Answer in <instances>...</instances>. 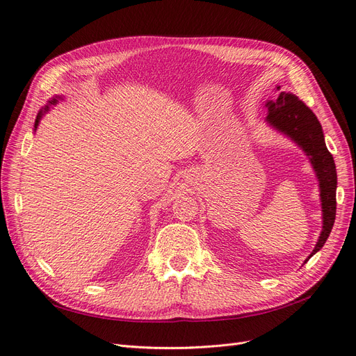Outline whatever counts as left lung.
<instances>
[{
	"mask_svg": "<svg viewBox=\"0 0 356 356\" xmlns=\"http://www.w3.org/2000/svg\"><path fill=\"white\" fill-rule=\"evenodd\" d=\"M276 89L281 90V86H277ZM266 106L268 110L266 117L267 123L303 148L319 181L322 220H324L322 224L324 225H322L315 250L309 255L310 258L325 245L334 225V220H336V165H334V159L325 145L324 132H322L319 120L303 101H300L296 95L289 92H279L277 99L268 101Z\"/></svg>",
	"mask_w": 356,
	"mask_h": 356,
	"instance_id": "obj_1",
	"label": "left lung"
}]
</instances>
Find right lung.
Returning a JSON list of instances; mask_svg holds the SVG:
<instances>
[{"label": "right lung", "instance_id": "1", "mask_svg": "<svg viewBox=\"0 0 356 356\" xmlns=\"http://www.w3.org/2000/svg\"><path fill=\"white\" fill-rule=\"evenodd\" d=\"M58 99H59V96H58V98H53L51 101H49V105H55L56 102H58ZM49 105L46 106V108L44 110H41L40 113H38V115H37V118H35V129H37V126H38V123H40V120H41V117H42V114H44L47 110H49Z\"/></svg>", "mask_w": 356, "mask_h": 356}]
</instances>
